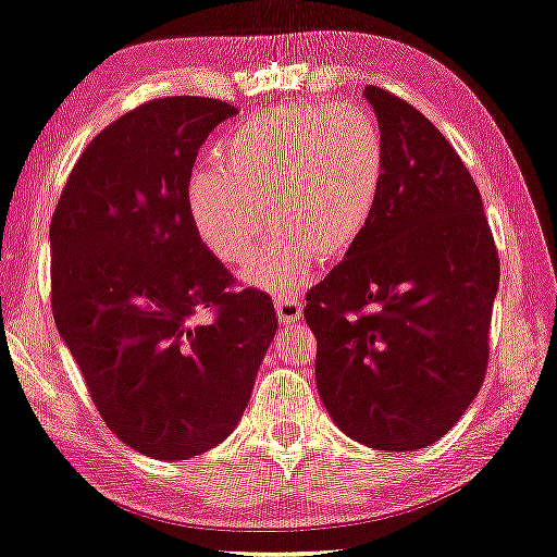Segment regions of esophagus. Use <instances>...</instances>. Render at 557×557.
I'll list each match as a JSON object with an SVG mask.
<instances>
[{
    "mask_svg": "<svg viewBox=\"0 0 557 557\" xmlns=\"http://www.w3.org/2000/svg\"><path fill=\"white\" fill-rule=\"evenodd\" d=\"M275 307L280 325H293V322L302 320V302L297 297H280Z\"/></svg>",
    "mask_w": 557,
    "mask_h": 557,
    "instance_id": "34e87169",
    "label": "esophagus"
}]
</instances>
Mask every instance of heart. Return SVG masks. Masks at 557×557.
<instances>
[{
    "label": "heart",
    "mask_w": 557,
    "mask_h": 557,
    "mask_svg": "<svg viewBox=\"0 0 557 557\" xmlns=\"http://www.w3.org/2000/svg\"><path fill=\"white\" fill-rule=\"evenodd\" d=\"M214 168L189 174L185 207L199 243L245 264L272 220L277 239L245 270L250 287L287 295L360 243L385 185L387 149L362 107H280L245 120L214 147ZM271 207L268 208L267 205Z\"/></svg>",
    "instance_id": "b5f03b06"
}]
</instances>
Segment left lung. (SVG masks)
<instances>
[{
  "mask_svg": "<svg viewBox=\"0 0 557 557\" xmlns=\"http://www.w3.org/2000/svg\"><path fill=\"white\" fill-rule=\"evenodd\" d=\"M385 137L380 205L360 243L307 293L314 377L335 425L375 450L433 445L475 400L500 285L483 199L425 114L364 87Z\"/></svg>",
  "mask_w": 557,
  "mask_h": 557,
  "instance_id": "1",
  "label": "left lung"
}]
</instances>
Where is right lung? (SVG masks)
Instances as JSON below:
<instances>
[{"mask_svg":"<svg viewBox=\"0 0 557 557\" xmlns=\"http://www.w3.org/2000/svg\"><path fill=\"white\" fill-rule=\"evenodd\" d=\"M232 114L210 97L122 114L82 152L49 225L57 330L107 428L154 460L195 458L237 428L277 332L270 295L230 293L187 218L197 149ZM207 306L219 318L199 326Z\"/></svg>","mask_w":557,"mask_h":557,"instance_id":"obj_1","label":"right lung"}]
</instances>
